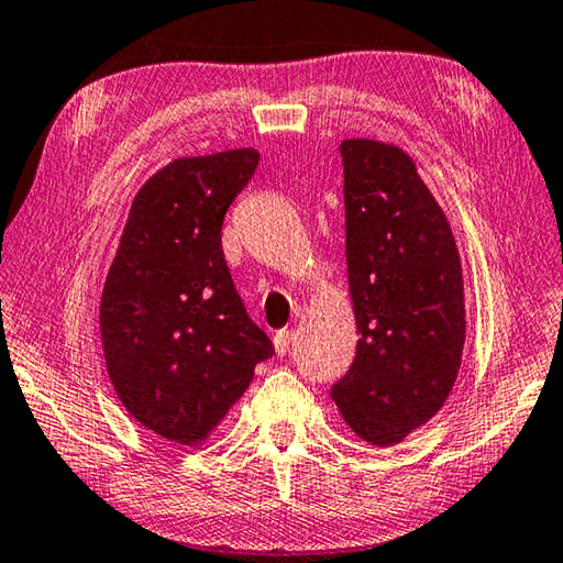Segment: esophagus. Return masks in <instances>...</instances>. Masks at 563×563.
I'll return each mask as SVG.
<instances>
[{
  "mask_svg": "<svg viewBox=\"0 0 563 563\" xmlns=\"http://www.w3.org/2000/svg\"><path fill=\"white\" fill-rule=\"evenodd\" d=\"M291 341H294V331H289V329L276 331L274 333V351L279 353V356H287L291 349Z\"/></svg>",
  "mask_w": 563,
  "mask_h": 563,
  "instance_id": "34e87169",
  "label": "esophagus"
}]
</instances>
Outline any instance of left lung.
I'll use <instances>...</instances> for the list:
<instances>
[{
	"label": "left lung",
	"instance_id": "left-lung-1",
	"mask_svg": "<svg viewBox=\"0 0 563 563\" xmlns=\"http://www.w3.org/2000/svg\"><path fill=\"white\" fill-rule=\"evenodd\" d=\"M349 294L358 346L331 388L343 422L388 448L445 406L465 346V282L455 234L400 145L346 137Z\"/></svg>",
	"mask_w": 563,
	"mask_h": 563
}]
</instances>
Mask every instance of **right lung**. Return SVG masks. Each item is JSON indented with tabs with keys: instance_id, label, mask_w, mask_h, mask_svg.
Segmentation results:
<instances>
[{
	"instance_id": "add662e5",
	"label": "right lung",
	"mask_w": 563,
	"mask_h": 563,
	"mask_svg": "<svg viewBox=\"0 0 563 563\" xmlns=\"http://www.w3.org/2000/svg\"><path fill=\"white\" fill-rule=\"evenodd\" d=\"M254 147L175 157L135 192L98 327L128 416L177 445H200L274 349L246 317L222 252L227 207L252 180Z\"/></svg>"
}]
</instances>
